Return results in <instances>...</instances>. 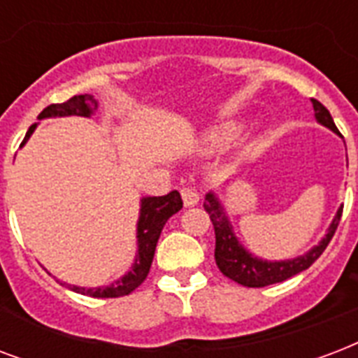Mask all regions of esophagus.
<instances>
[{"label":"esophagus","instance_id":"34e87169","mask_svg":"<svg viewBox=\"0 0 358 358\" xmlns=\"http://www.w3.org/2000/svg\"><path fill=\"white\" fill-rule=\"evenodd\" d=\"M182 201H184V206H195L199 203V193L195 187H182Z\"/></svg>","mask_w":358,"mask_h":358}]
</instances>
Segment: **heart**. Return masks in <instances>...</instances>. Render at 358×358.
Returning a JSON list of instances; mask_svg holds the SVG:
<instances>
[{
	"label": "heart",
	"mask_w": 358,
	"mask_h": 358,
	"mask_svg": "<svg viewBox=\"0 0 358 358\" xmlns=\"http://www.w3.org/2000/svg\"><path fill=\"white\" fill-rule=\"evenodd\" d=\"M240 136L238 127H222V129H212L203 136V148L206 152H223L231 148Z\"/></svg>",
	"instance_id": "1"
}]
</instances>
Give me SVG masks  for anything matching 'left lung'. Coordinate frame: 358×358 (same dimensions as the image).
<instances>
[{
	"instance_id": "1",
	"label": "left lung",
	"mask_w": 358,
	"mask_h": 358,
	"mask_svg": "<svg viewBox=\"0 0 358 358\" xmlns=\"http://www.w3.org/2000/svg\"><path fill=\"white\" fill-rule=\"evenodd\" d=\"M313 110H315V120L319 124L329 127L331 131L338 133L336 124L332 120L331 113L324 108L317 99H312ZM204 210L208 212L210 222L214 225L215 231V264L217 268L222 270L223 276H227L229 280L244 285V287H266L272 283H280L289 280L294 274H299L302 270L310 268L324 252V248L329 245L334 233H336L338 223L342 217V208H338L334 220L327 229V234L317 245H313L312 250L304 255H299L294 259H287V261H263V259L255 257L253 253L245 250L244 245L240 244L238 238L234 236L233 225L229 222V215L225 214L223 204L220 203V199L215 197V193H206L204 199Z\"/></svg>"
}]
</instances>
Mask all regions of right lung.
<instances>
[{
	"label": "right lung",
	"instance_id": "right-lung-1",
	"mask_svg": "<svg viewBox=\"0 0 358 358\" xmlns=\"http://www.w3.org/2000/svg\"><path fill=\"white\" fill-rule=\"evenodd\" d=\"M95 110H97V101L94 99V95H75L65 103L46 106L45 110L39 114V120L56 118V116L90 118ZM35 127H37V124L27 129L26 136L22 141V146L27 143V138L31 136ZM180 208H182V197H180L178 191H171L163 197L141 199V215H138V223H136V255L129 272L106 287H78V285H69V283H62V285H67L75 293L88 294V296H95V299H118V296L133 293L148 276L150 266L154 261L155 245H157V240H159V234L165 227V223Z\"/></svg>",
	"mask_w": 358,
	"mask_h": 358
}]
</instances>
